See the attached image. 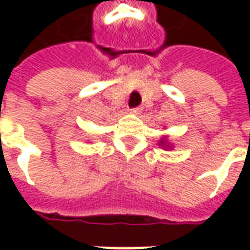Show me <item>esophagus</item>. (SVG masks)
I'll return each instance as SVG.
<instances>
[{
    "mask_svg": "<svg viewBox=\"0 0 250 250\" xmlns=\"http://www.w3.org/2000/svg\"><path fill=\"white\" fill-rule=\"evenodd\" d=\"M130 112L134 115H139L141 114V108H132V109H130Z\"/></svg>",
    "mask_w": 250,
    "mask_h": 250,
    "instance_id": "34e87169",
    "label": "esophagus"
}]
</instances>
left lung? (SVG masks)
I'll return each mask as SVG.
<instances>
[{
	"label": "left lung",
	"instance_id": "8db88e82",
	"mask_svg": "<svg viewBox=\"0 0 250 250\" xmlns=\"http://www.w3.org/2000/svg\"><path fill=\"white\" fill-rule=\"evenodd\" d=\"M158 145H159V146H162L163 148H171V146H170V145H168V142H167V138H166V136H163L162 139H161V141H159V143H158Z\"/></svg>",
	"mask_w": 250,
	"mask_h": 250
}]
</instances>
